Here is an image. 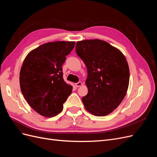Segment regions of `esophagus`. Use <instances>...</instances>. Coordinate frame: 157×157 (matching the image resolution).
<instances>
[{
  "label": "esophagus",
  "instance_id": "34e87169",
  "mask_svg": "<svg viewBox=\"0 0 157 157\" xmlns=\"http://www.w3.org/2000/svg\"><path fill=\"white\" fill-rule=\"evenodd\" d=\"M82 85V83L81 82H77V83H76L75 84V86H77V87H80V86H81Z\"/></svg>",
  "mask_w": 157,
  "mask_h": 157
}]
</instances>
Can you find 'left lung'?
<instances>
[{"label": "left lung", "instance_id": "left-lung-1", "mask_svg": "<svg viewBox=\"0 0 157 157\" xmlns=\"http://www.w3.org/2000/svg\"><path fill=\"white\" fill-rule=\"evenodd\" d=\"M76 52L88 71V94L82 98L87 111L106 116L120 105L129 85L130 71L121 51L99 39L78 41Z\"/></svg>", "mask_w": 157, "mask_h": 157}]
</instances>
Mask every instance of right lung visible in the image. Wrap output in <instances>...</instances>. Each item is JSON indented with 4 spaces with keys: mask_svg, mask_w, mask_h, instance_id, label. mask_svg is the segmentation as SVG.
I'll return each mask as SVG.
<instances>
[{
    "mask_svg": "<svg viewBox=\"0 0 157 157\" xmlns=\"http://www.w3.org/2000/svg\"><path fill=\"white\" fill-rule=\"evenodd\" d=\"M74 41H56L31 50L20 73L22 94L28 104L40 115L56 116L72 92L73 86L63 78L62 65L73 50Z\"/></svg>",
    "mask_w": 157,
    "mask_h": 157,
    "instance_id": "1",
    "label": "right lung"
}]
</instances>
